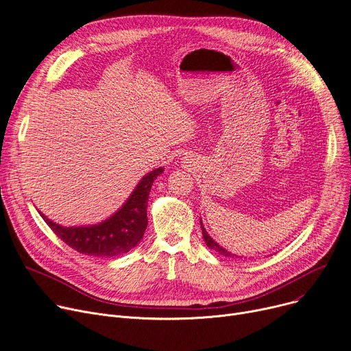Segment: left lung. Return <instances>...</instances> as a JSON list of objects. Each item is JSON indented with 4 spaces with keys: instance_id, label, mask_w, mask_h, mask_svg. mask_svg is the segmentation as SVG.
Masks as SVG:
<instances>
[{
    "instance_id": "8db88e82",
    "label": "left lung",
    "mask_w": 351,
    "mask_h": 351,
    "mask_svg": "<svg viewBox=\"0 0 351 351\" xmlns=\"http://www.w3.org/2000/svg\"><path fill=\"white\" fill-rule=\"evenodd\" d=\"M199 224H202V230H203V237H204V241H206V244H207V247L208 248H211V250H214V252H217L219 254H221V256H224V257H231V258H234V257H240V256H236V254H232V253H230V252H227L226 248H223L219 243H215L210 236H208V232L206 231V228H204V226H203V221L199 220Z\"/></svg>"
}]
</instances>
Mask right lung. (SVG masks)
Wrapping results in <instances>:
<instances>
[{
	"instance_id": "obj_1",
	"label": "right lung",
	"mask_w": 351,
	"mask_h": 351,
	"mask_svg": "<svg viewBox=\"0 0 351 351\" xmlns=\"http://www.w3.org/2000/svg\"><path fill=\"white\" fill-rule=\"evenodd\" d=\"M162 171V167H160L144 176L124 206L99 224L62 227L47 219L41 211L38 213L57 237L78 253L104 258L120 256L141 241L148 224L147 203L149 190Z\"/></svg>"
}]
</instances>
